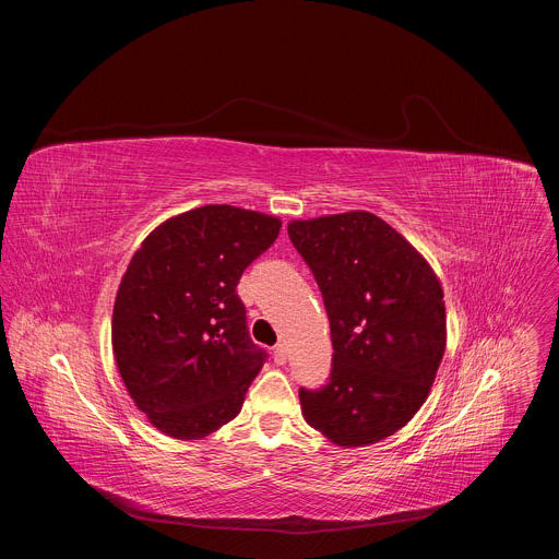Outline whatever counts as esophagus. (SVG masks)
Masks as SVG:
<instances>
[{"mask_svg": "<svg viewBox=\"0 0 559 559\" xmlns=\"http://www.w3.org/2000/svg\"><path fill=\"white\" fill-rule=\"evenodd\" d=\"M274 362L276 365H285L287 362V347L285 345H276L274 347Z\"/></svg>", "mask_w": 559, "mask_h": 559, "instance_id": "esophagus-1", "label": "esophagus"}]
</instances>
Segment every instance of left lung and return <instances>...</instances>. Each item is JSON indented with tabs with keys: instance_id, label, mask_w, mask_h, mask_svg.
I'll return each mask as SVG.
<instances>
[{
	"instance_id": "1",
	"label": "left lung",
	"mask_w": 559,
	"mask_h": 559,
	"mask_svg": "<svg viewBox=\"0 0 559 559\" xmlns=\"http://www.w3.org/2000/svg\"><path fill=\"white\" fill-rule=\"evenodd\" d=\"M287 234L321 287L332 373L300 389L309 427L338 447H367L403 429L427 401L447 347L440 281L380 216L356 210L292 221Z\"/></svg>"
}]
</instances>
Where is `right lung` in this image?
<instances>
[{
    "instance_id": "right-lung-1",
    "label": "right lung",
    "mask_w": 559,
    "mask_h": 559,
    "mask_svg": "<svg viewBox=\"0 0 559 559\" xmlns=\"http://www.w3.org/2000/svg\"><path fill=\"white\" fill-rule=\"evenodd\" d=\"M281 218L203 205L168 218L134 252L112 309V352L147 420L201 440L243 407L265 362L236 294L246 267L278 236Z\"/></svg>"
}]
</instances>
